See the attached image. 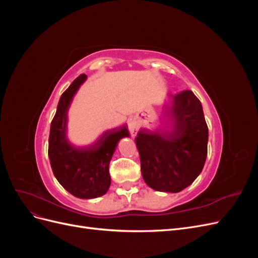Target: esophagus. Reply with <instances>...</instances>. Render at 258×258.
<instances>
[{
	"label": "esophagus",
	"mask_w": 258,
	"mask_h": 258,
	"mask_svg": "<svg viewBox=\"0 0 258 258\" xmlns=\"http://www.w3.org/2000/svg\"><path fill=\"white\" fill-rule=\"evenodd\" d=\"M129 130H130V132L132 134V136H135L137 134V131L139 130V123H138L137 120H135V119L130 120V122H129Z\"/></svg>",
	"instance_id": "34e87169"
}]
</instances>
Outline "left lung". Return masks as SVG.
I'll list each match as a JSON object with an SVG mask.
<instances>
[{"label":"left lung","mask_w":258,"mask_h":258,"mask_svg":"<svg viewBox=\"0 0 258 258\" xmlns=\"http://www.w3.org/2000/svg\"><path fill=\"white\" fill-rule=\"evenodd\" d=\"M174 124L168 130L142 129L136 138L144 182L158 191L178 192L204 169L209 130L199 99L191 90L172 96Z\"/></svg>","instance_id":"8db88e82"}]
</instances>
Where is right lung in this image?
I'll return each instance as SVG.
<instances>
[{"label":"right lung","mask_w":258,"mask_h":258,"mask_svg":"<svg viewBox=\"0 0 258 258\" xmlns=\"http://www.w3.org/2000/svg\"><path fill=\"white\" fill-rule=\"evenodd\" d=\"M87 79L81 74L62 93L50 124L48 157L52 172L61 186L73 196L92 199L110 188L108 166L119 140L129 137L126 124L103 132L97 141L85 147H77L68 141V111L80 86Z\"/></svg>","instance_id":"add662e5"}]
</instances>
